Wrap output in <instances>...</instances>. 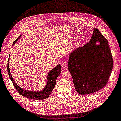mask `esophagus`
Segmentation results:
<instances>
[{
    "instance_id": "1",
    "label": "esophagus",
    "mask_w": 121,
    "mask_h": 121,
    "mask_svg": "<svg viewBox=\"0 0 121 121\" xmlns=\"http://www.w3.org/2000/svg\"><path fill=\"white\" fill-rule=\"evenodd\" d=\"M61 68L62 69H63V70H65L66 69V68H67V64L64 63L61 65Z\"/></svg>"
}]
</instances>
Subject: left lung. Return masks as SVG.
<instances>
[{
    "mask_svg": "<svg viewBox=\"0 0 121 121\" xmlns=\"http://www.w3.org/2000/svg\"><path fill=\"white\" fill-rule=\"evenodd\" d=\"M68 69L74 85L80 95L90 94L106 86L113 68L108 40L93 28L89 42L70 54Z\"/></svg>",
    "mask_w": 121,
    "mask_h": 121,
    "instance_id": "8db88e82",
    "label": "left lung"
}]
</instances>
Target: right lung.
I'll use <instances>...</instances> for the list:
<instances>
[{
    "label": "right lung",
    "mask_w": 121,
    "mask_h": 121,
    "mask_svg": "<svg viewBox=\"0 0 121 121\" xmlns=\"http://www.w3.org/2000/svg\"><path fill=\"white\" fill-rule=\"evenodd\" d=\"M20 37L21 36L13 43V45L17 42V41L20 38ZM9 58L8 62H7V72H8L9 76L11 80V82H12L14 85V87L21 95L27 97V98L35 100H43L49 97L50 93L52 92L53 89L55 86L57 77L59 76V75L61 72V65L60 64H59L56 67L51 70L48 73L47 75V84L46 85V86L45 87V88H43V89H42V91L36 92L29 91L21 88L15 82L13 78V77L11 75L9 66Z\"/></svg>",
    "instance_id": "obj_1"
}]
</instances>
